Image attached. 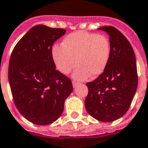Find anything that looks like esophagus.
Here are the masks:
<instances>
[{
  "label": "esophagus",
  "instance_id": "1",
  "mask_svg": "<svg viewBox=\"0 0 148 148\" xmlns=\"http://www.w3.org/2000/svg\"><path fill=\"white\" fill-rule=\"evenodd\" d=\"M72 84H73V86H74V87H75V86H76V85L78 84V82H75V81H73V82H72Z\"/></svg>",
  "mask_w": 148,
  "mask_h": 148
}]
</instances>
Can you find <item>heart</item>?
<instances>
[{
  "instance_id": "obj_1",
  "label": "heart",
  "mask_w": 148,
  "mask_h": 148,
  "mask_svg": "<svg viewBox=\"0 0 148 148\" xmlns=\"http://www.w3.org/2000/svg\"><path fill=\"white\" fill-rule=\"evenodd\" d=\"M110 40L105 35L77 31L67 35L61 46L55 45L52 57L56 68L68 74L77 66L74 78L85 80L90 74L99 76L103 73L110 57Z\"/></svg>"
}]
</instances>
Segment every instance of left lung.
Returning a JSON list of instances; mask_svg holds the SVG:
<instances>
[{"label": "left lung", "instance_id": "8db88e82", "mask_svg": "<svg viewBox=\"0 0 148 148\" xmlns=\"http://www.w3.org/2000/svg\"><path fill=\"white\" fill-rule=\"evenodd\" d=\"M110 36V57L99 77L88 82L86 110L103 122L120 119L130 108L138 84L135 53L130 41L115 27L99 28Z\"/></svg>", "mask_w": 148, "mask_h": 148}]
</instances>
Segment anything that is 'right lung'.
I'll return each instance as SVG.
<instances>
[{"label": "right lung", "mask_w": 148, "mask_h": 148, "mask_svg": "<svg viewBox=\"0 0 148 148\" xmlns=\"http://www.w3.org/2000/svg\"><path fill=\"white\" fill-rule=\"evenodd\" d=\"M66 34L62 28L32 27L11 54L8 82L16 108L34 124L47 125L62 114L73 91L71 80L56 70L52 45Z\"/></svg>", "instance_id": "1"}]
</instances>
